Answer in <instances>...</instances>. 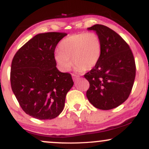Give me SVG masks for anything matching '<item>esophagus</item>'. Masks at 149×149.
<instances>
[{
    "label": "esophagus",
    "mask_w": 149,
    "mask_h": 149,
    "mask_svg": "<svg viewBox=\"0 0 149 149\" xmlns=\"http://www.w3.org/2000/svg\"><path fill=\"white\" fill-rule=\"evenodd\" d=\"M72 77H73V80H75V81H76V80H77L78 79V78H79V76H76V75H75V74H72Z\"/></svg>",
    "instance_id": "34e87169"
}]
</instances>
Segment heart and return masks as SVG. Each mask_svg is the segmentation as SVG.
I'll use <instances>...</instances> for the list:
<instances>
[{
    "label": "heart",
    "mask_w": 149,
    "mask_h": 149,
    "mask_svg": "<svg viewBox=\"0 0 149 149\" xmlns=\"http://www.w3.org/2000/svg\"><path fill=\"white\" fill-rule=\"evenodd\" d=\"M59 47L60 51L54 53V59L63 71H69L73 64L77 71L91 70L102 54L100 38L92 32L69 36L61 40Z\"/></svg>",
    "instance_id": "obj_1"
}]
</instances>
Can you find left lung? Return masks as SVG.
I'll return each mask as SVG.
<instances>
[{
	"mask_svg": "<svg viewBox=\"0 0 149 149\" xmlns=\"http://www.w3.org/2000/svg\"><path fill=\"white\" fill-rule=\"evenodd\" d=\"M88 29L100 36L102 54L96 66L84 75L90 83L86 96L97 109L110 110L130 96L136 75L134 56L127 42L109 27L95 24Z\"/></svg>",
	"mask_w": 149,
	"mask_h": 149,
	"instance_id": "8db88e82",
	"label": "left lung"
}]
</instances>
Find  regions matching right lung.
<instances>
[{
  "mask_svg": "<svg viewBox=\"0 0 149 149\" xmlns=\"http://www.w3.org/2000/svg\"><path fill=\"white\" fill-rule=\"evenodd\" d=\"M66 33H39L13 57L10 71L12 90L26 113L39 120L57 117L64 107L72 77L56 67L54 49Z\"/></svg>",
  "mask_w": 149,
  "mask_h": 149,
  "instance_id": "obj_1",
  "label": "right lung"
}]
</instances>
